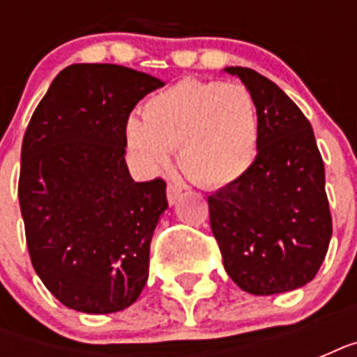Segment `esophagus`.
Wrapping results in <instances>:
<instances>
[{
	"label": "esophagus",
	"instance_id": "obj_1",
	"mask_svg": "<svg viewBox=\"0 0 357 357\" xmlns=\"http://www.w3.org/2000/svg\"><path fill=\"white\" fill-rule=\"evenodd\" d=\"M181 192H183V187L179 183H176V181H168L167 185V196H168V202L170 204H176V202L179 200V196H181Z\"/></svg>",
	"mask_w": 357,
	"mask_h": 357
}]
</instances>
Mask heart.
<instances>
[{"label":"heart","instance_id":"1","mask_svg":"<svg viewBox=\"0 0 357 357\" xmlns=\"http://www.w3.org/2000/svg\"><path fill=\"white\" fill-rule=\"evenodd\" d=\"M126 137L142 167H167L179 148V167L202 187H224L248 172L259 126L254 100L243 86L185 79L144 103Z\"/></svg>","mask_w":357,"mask_h":357}]
</instances>
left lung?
Instances as JSON below:
<instances>
[{
    "label": "left lung",
    "mask_w": 357,
    "mask_h": 357,
    "mask_svg": "<svg viewBox=\"0 0 357 357\" xmlns=\"http://www.w3.org/2000/svg\"><path fill=\"white\" fill-rule=\"evenodd\" d=\"M226 72L250 91L259 140L248 172L207 198L213 235L243 291H293L315 278L332 238L324 162L310 120L276 83L243 66Z\"/></svg>",
    "instance_id": "left-lung-1"
}]
</instances>
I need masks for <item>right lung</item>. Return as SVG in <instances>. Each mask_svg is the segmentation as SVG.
<instances>
[{
	"label": "right lung",
	"mask_w": 357,
	"mask_h": 357,
	"mask_svg": "<svg viewBox=\"0 0 357 357\" xmlns=\"http://www.w3.org/2000/svg\"><path fill=\"white\" fill-rule=\"evenodd\" d=\"M162 85L119 64H72L25 129L18 200L27 250L42 283L70 310L122 311L144 289L167 183L129 176L126 126Z\"/></svg>",
	"instance_id": "add662e5"
}]
</instances>
